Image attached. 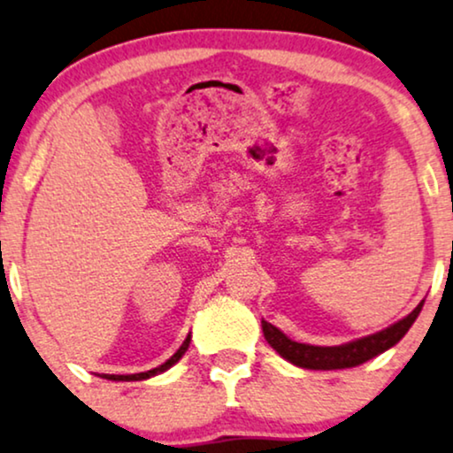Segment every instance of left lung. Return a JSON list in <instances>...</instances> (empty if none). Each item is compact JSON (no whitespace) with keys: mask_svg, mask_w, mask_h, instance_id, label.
Returning a JSON list of instances; mask_svg holds the SVG:
<instances>
[{"mask_svg":"<svg viewBox=\"0 0 453 453\" xmlns=\"http://www.w3.org/2000/svg\"><path fill=\"white\" fill-rule=\"evenodd\" d=\"M420 309L422 303L410 313V316L399 319L397 324L388 326L387 330L376 332V334L365 336V339L347 342V345L339 347H316L305 345V342H295L290 341L284 332H280L276 326L265 322V319L261 322V328L269 345L276 349L284 359H288L290 364L307 370H342L368 362V359L376 357V355L387 351V349H391L393 345H397V342L405 336V332L410 330V326L416 322Z\"/></svg>","mask_w":453,"mask_h":453,"instance_id":"8db88e82","label":"left lung"}]
</instances>
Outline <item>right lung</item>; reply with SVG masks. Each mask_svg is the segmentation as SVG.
Returning <instances> with one entry per match:
<instances>
[{"label": "right lung", "instance_id": "obj_1", "mask_svg": "<svg viewBox=\"0 0 453 453\" xmlns=\"http://www.w3.org/2000/svg\"><path fill=\"white\" fill-rule=\"evenodd\" d=\"M188 347H190V334H188V339L184 341V345L177 349V353L171 355L167 362H165L163 365H158V368L148 370V372H140V374H102V379H106V380H127V382H129V380H144V379H150V376L160 374V372L169 370L171 365H173L175 362H180L181 355H184V353L188 351Z\"/></svg>", "mask_w": 453, "mask_h": 453}]
</instances>
